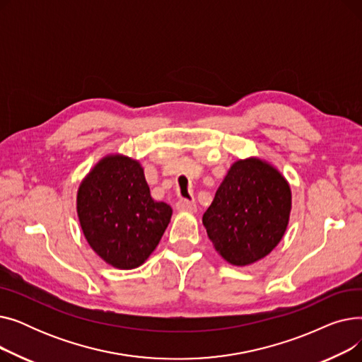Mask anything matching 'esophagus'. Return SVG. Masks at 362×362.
<instances>
[{"mask_svg":"<svg viewBox=\"0 0 362 362\" xmlns=\"http://www.w3.org/2000/svg\"><path fill=\"white\" fill-rule=\"evenodd\" d=\"M176 208H177V211H182V213H195L197 211V204L182 198L176 202Z\"/></svg>","mask_w":362,"mask_h":362,"instance_id":"1","label":"esophagus"}]
</instances>
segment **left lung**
I'll return each instance as SVG.
<instances>
[{"label":"left lung","mask_w":362,"mask_h":362,"mask_svg":"<svg viewBox=\"0 0 362 362\" xmlns=\"http://www.w3.org/2000/svg\"><path fill=\"white\" fill-rule=\"evenodd\" d=\"M291 187L279 171L258 158L236 161L202 216L217 252L233 265L269 255L286 232Z\"/></svg>","instance_id":"obj_1"}]
</instances>
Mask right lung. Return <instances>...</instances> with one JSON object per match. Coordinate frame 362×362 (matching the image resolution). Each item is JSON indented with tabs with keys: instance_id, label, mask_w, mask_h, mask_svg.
Segmentation results:
<instances>
[{
	"instance_id": "right-lung-1",
	"label": "right lung",
	"mask_w": 362,
	"mask_h": 362,
	"mask_svg": "<svg viewBox=\"0 0 362 362\" xmlns=\"http://www.w3.org/2000/svg\"><path fill=\"white\" fill-rule=\"evenodd\" d=\"M171 206L151 198L141 164L110 156L92 168L78 191L83 235L112 267L136 269L157 248Z\"/></svg>"
}]
</instances>
